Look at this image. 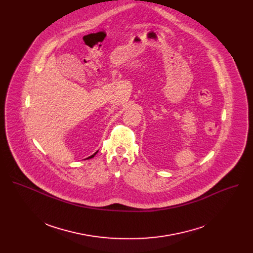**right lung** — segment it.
<instances>
[{
    "mask_svg": "<svg viewBox=\"0 0 253 253\" xmlns=\"http://www.w3.org/2000/svg\"><path fill=\"white\" fill-rule=\"evenodd\" d=\"M97 152H98V151H97ZM97 152H95V153H94V154H93V155H91V156H90V157H88V158H87V159H89V158H93V157H94V156H95V155H96V154H97Z\"/></svg>",
    "mask_w": 253,
    "mask_h": 253,
    "instance_id": "add662e5",
    "label": "right lung"
}]
</instances>
